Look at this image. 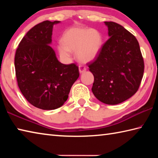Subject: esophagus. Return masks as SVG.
I'll list each match as a JSON object with an SVG mask.
<instances>
[{"label": "esophagus", "instance_id": "obj_1", "mask_svg": "<svg viewBox=\"0 0 158 158\" xmlns=\"http://www.w3.org/2000/svg\"><path fill=\"white\" fill-rule=\"evenodd\" d=\"M79 69L80 73H84L85 70H86V68H85V66H84V65H80L79 66Z\"/></svg>", "mask_w": 158, "mask_h": 158}]
</instances>
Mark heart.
<instances>
[{"instance_id":"obj_1","label":"heart","mask_w":158,"mask_h":158,"mask_svg":"<svg viewBox=\"0 0 158 158\" xmlns=\"http://www.w3.org/2000/svg\"><path fill=\"white\" fill-rule=\"evenodd\" d=\"M62 42L57 46L58 52L63 58H68L71 52H77L80 62H90L98 56L102 47L100 33L94 29L79 27L69 28L62 37Z\"/></svg>"}]
</instances>
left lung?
Returning <instances> with one entry per match:
<instances>
[{"label":"left lung","mask_w":158,"mask_h":158,"mask_svg":"<svg viewBox=\"0 0 158 158\" xmlns=\"http://www.w3.org/2000/svg\"><path fill=\"white\" fill-rule=\"evenodd\" d=\"M110 37L95 59L88 63L94 76L92 91L106 105H117L135 95L139 88L144 62L135 35L113 21H105Z\"/></svg>","instance_id":"1"}]
</instances>
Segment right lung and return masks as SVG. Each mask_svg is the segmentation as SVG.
<instances>
[{
    "mask_svg": "<svg viewBox=\"0 0 158 158\" xmlns=\"http://www.w3.org/2000/svg\"><path fill=\"white\" fill-rule=\"evenodd\" d=\"M58 21H44L27 32L15 57V74L21 93L32 105L44 110L62 106L79 76L75 63L58 60L50 47L53 26Z\"/></svg>",
    "mask_w": 158,
    "mask_h": 158,
    "instance_id": "right-lung-1",
    "label": "right lung"
}]
</instances>
